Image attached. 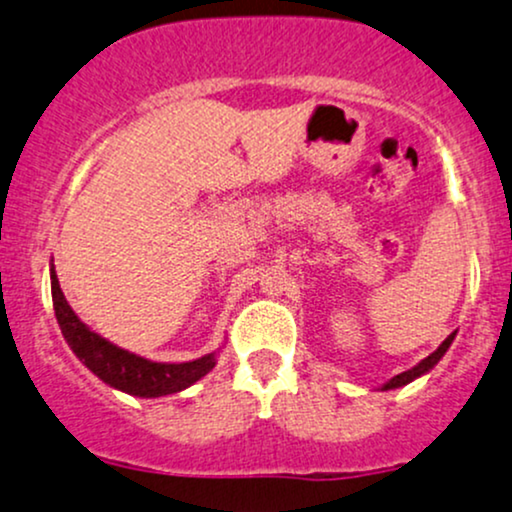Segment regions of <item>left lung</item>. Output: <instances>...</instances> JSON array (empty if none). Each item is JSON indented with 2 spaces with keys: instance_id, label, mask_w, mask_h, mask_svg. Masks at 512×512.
Segmentation results:
<instances>
[{
  "instance_id": "8db88e82",
  "label": "left lung",
  "mask_w": 512,
  "mask_h": 512,
  "mask_svg": "<svg viewBox=\"0 0 512 512\" xmlns=\"http://www.w3.org/2000/svg\"><path fill=\"white\" fill-rule=\"evenodd\" d=\"M452 339H455V332H452L450 337L445 339V342L440 344L438 349L433 351L431 356H426L424 361H421V363H416L414 368L404 370V373H399V375H395V378H392V380H387V383H385L383 387H380V390H397V387H404V385H409L411 380H416V378H421V375H426L428 370H431L433 366H438V361H440V358H443V356H445V351L450 349Z\"/></svg>"
}]
</instances>
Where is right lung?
<instances>
[{
  "label": "right lung",
  "instance_id": "obj_1",
  "mask_svg": "<svg viewBox=\"0 0 512 512\" xmlns=\"http://www.w3.org/2000/svg\"><path fill=\"white\" fill-rule=\"evenodd\" d=\"M50 284L57 325L67 339L69 349L93 375H98L105 385L115 387V390L134 397L173 395V392H182L185 387L195 385L199 378H204L216 366V351L195 358V361L158 363L120 349L79 320V315L64 298L55 267H50Z\"/></svg>",
  "mask_w": 512,
  "mask_h": 512
}]
</instances>
